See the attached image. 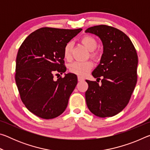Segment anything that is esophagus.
<instances>
[{"label":"esophagus","instance_id":"esophagus-1","mask_svg":"<svg viewBox=\"0 0 150 150\" xmlns=\"http://www.w3.org/2000/svg\"><path fill=\"white\" fill-rule=\"evenodd\" d=\"M77 79H78L79 81H84V79L82 78L81 77H79H79H77Z\"/></svg>","mask_w":150,"mask_h":150}]
</instances>
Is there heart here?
<instances>
[{"label":"heart","mask_w":150,"mask_h":150,"mask_svg":"<svg viewBox=\"0 0 150 150\" xmlns=\"http://www.w3.org/2000/svg\"><path fill=\"white\" fill-rule=\"evenodd\" d=\"M81 42L86 48L90 52H93L98 47V43L96 40L90 35H86L81 39ZM73 44L71 42H67L63 50V55L66 59L69 60L71 58V51ZM91 56L96 57V54H93ZM93 67V63L90 61L87 62H75L69 65L70 71L81 77H84L90 71Z\"/></svg>","instance_id":"obj_1"}]
</instances>
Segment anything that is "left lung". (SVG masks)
<instances>
[{"label":"left lung","instance_id":"obj_1","mask_svg":"<svg viewBox=\"0 0 150 150\" xmlns=\"http://www.w3.org/2000/svg\"><path fill=\"white\" fill-rule=\"evenodd\" d=\"M85 32L97 35L103 45L100 63L92 73L98 82L86 80V103L96 116L110 117L122 110L130 99L137 83L138 55L130 39L117 28L98 25Z\"/></svg>","mask_w":150,"mask_h":150}]
</instances>
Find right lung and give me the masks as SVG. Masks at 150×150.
Segmentation results:
<instances>
[{"mask_svg":"<svg viewBox=\"0 0 150 150\" xmlns=\"http://www.w3.org/2000/svg\"><path fill=\"white\" fill-rule=\"evenodd\" d=\"M81 30L42 28L31 33L20 45L15 80L22 103L40 118H56L67 108L77 77L69 73L55 81L54 74L66 71L64 47Z\"/></svg>","mask_w":150,"mask_h":150,"instance_id":"obj_1","label":"right lung"}]
</instances>
